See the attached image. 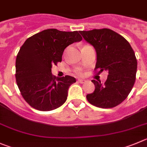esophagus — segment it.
<instances>
[{
	"label": "esophagus",
	"instance_id": "1",
	"mask_svg": "<svg viewBox=\"0 0 147 147\" xmlns=\"http://www.w3.org/2000/svg\"><path fill=\"white\" fill-rule=\"evenodd\" d=\"M78 82L81 83V84H83V83H85L86 82V80H85V79H78Z\"/></svg>",
	"mask_w": 147,
	"mask_h": 147
}]
</instances>
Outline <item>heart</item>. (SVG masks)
<instances>
[{
    "label": "heart",
    "mask_w": 147,
    "mask_h": 147,
    "mask_svg": "<svg viewBox=\"0 0 147 147\" xmlns=\"http://www.w3.org/2000/svg\"><path fill=\"white\" fill-rule=\"evenodd\" d=\"M75 73H76V74L77 75H82V70L79 69V68H77V69L75 70Z\"/></svg>",
    "instance_id": "b5f03b06"
}]
</instances>
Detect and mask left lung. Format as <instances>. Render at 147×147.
<instances>
[{"mask_svg": "<svg viewBox=\"0 0 147 147\" xmlns=\"http://www.w3.org/2000/svg\"><path fill=\"white\" fill-rule=\"evenodd\" d=\"M79 33L96 51L95 71H109L104 83L92 80L95 89L92 93L87 94V100L99 108L115 107L125 100L135 83V52L128 41L112 30L103 28Z\"/></svg>", "mask_w": 147, "mask_h": 147, "instance_id": "left-lung-1", "label": "left lung"}]
</instances>
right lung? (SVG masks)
I'll return each mask as SVG.
<instances>
[{
    "mask_svg": "<svg viewBox=\"0 0 147 147\" xmlns=\"http://www.w3.org/2000/svg\"><path fill=\"white\" fill-rule=\"evenodd\" d=\"M78 31L47 29L28 38L16 59V82L25 101L38 111H52L65 102L68 90L76 79L56 78L52 66L62 61L65 49L82 41Z\"/></svg>",
    "mask_w": 147,
    "mask_h": 147,
    "instance_id": "obj_1",
    "label": "right lung"
}]
</instances>
